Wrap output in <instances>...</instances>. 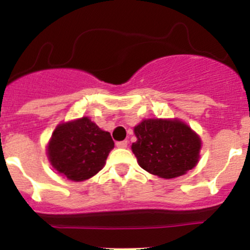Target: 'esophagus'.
Returning <instances> with one entry per match:
<instances>
[{
  "label": "esophagus",
  "mask_w": 250,
  "mask_h": 250,
  "mask_svg": "<svg viewBox=\"0 0 250 250\" xmlns=\"http://www.w3.org/2000/svg\"><path fill=\"white\" fill-rule=\"evenodd\" d=\"M127 145H128V141L127 140L117 141V143H116V146H117V147H127Z\"/></svg>",
  "instance_id": "obj_1"
}]
</instances>
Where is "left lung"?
<instances>
[{
  "mask_svg": "<svg viewBox=\"0 0 250 250\" xmlns=\"http://www.w3.org/2000/svg\"><path fill=\"white\" fill-rule=\"evenodd\" d=\"M132 150L146 172L170 179L191 170L198 162L201 140L178 120H145L134 128Z\"/></svg>",
  "mask_w": 250,
  "mask_h": 250,
  "instance_id": "1",
  "label": "left lung"
}]
</instances>
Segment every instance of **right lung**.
<instances>
[{
  "instance_id": "obj_1",
  "label": "right lung",
  "mask_w": 250,
  "mask_h": 250,
  "mask_svg": "<svg viewBox=\"0 0 250 250\" xmlns=\"http://www.w3.org/2000/svg\"><path fill=\"white\" fill-rule=\"evenodd\" d=\"M113 145L109 132L82 117L58 125L48 145V157L53 167L67 179L83 181L104 167Z\"/></svg>"
}]
</instances>
